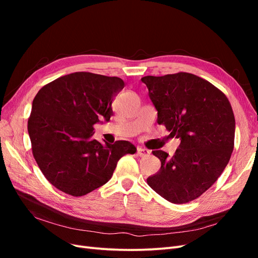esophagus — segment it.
I'll return each mask as SVG.
<instances>
[{
    "instance_id": "esophagus-1",
    "label": "esophagus",
    "mask_w": 258,
    "mask_h": 258,
    "mask_svg": "<svg viewBox=\"0 0 258 258\" xmlns=\"http://www.w3.org/2000/svg\"><path fill=\"white\" fill-rule=\"evenodd\" d=\"M137 154L139 157H146V156H148L151 154V152L146 150V148H142V147H138L137 150Z\"/></svg>"
}]
</instances>
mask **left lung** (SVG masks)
I'll list each match as a JSON object with an SVG mask.
<instances>
[{"label":"left lung","mask_w":258,"mask_h":258,"mask_svg":"<svg viewBox=\"0 0 258 258\" xmlns=\"http://www.w3.org/2000/svg\"><path fill=\"white\" fill-rule=\"evenodd\" d=\"M141 81L158 112V123L181 139L172 157L153 151L161 168L147 184L172 204H187L207 191L229 162L236 126L230 102L214 85L190 73Z\"/></svg>","instance_id":"8db88e82"}]
</instances>
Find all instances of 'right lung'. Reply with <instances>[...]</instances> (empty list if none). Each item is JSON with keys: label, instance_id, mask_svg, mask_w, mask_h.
Instances as JSON below:
<instances>
[{"label": "right lung", "instance_id": "obj_1", "mask_svg": "<svg viewBox=\"0 0 258 258\" xmlns=\"http://www.w3.org/2000/svg\"><path fill=\"white\" fill-rule=\"evenodd\" d=\"M123 86L116 76L75 72L36 93L28 119L32 154L59 190L85 196L107 183L122 156L137 152L128 141L102 145L92 138L93 126L113 116L112 101Z\"/></svg>", "mask_w": 258, "mask_h": 258}]
</instances>
